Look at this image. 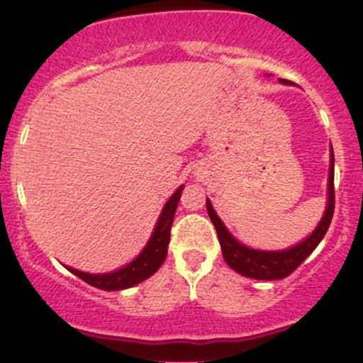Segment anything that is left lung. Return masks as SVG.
<instances>
[{"instance_id":"1","label":"left lung","mask_w":363,"mask_h":363,"mask_svg":"<svg viewBox=\"0 0 363 363\" xmlns=\"http://www.w3.org/2000/svg\"><path fill=\"white\" fill-rule=\"evenodd\" d=\"M281 83H290L283 80ZM206 210L213 222L216 234H218L220 245H222L223 259L242 277L254 278V280H281L290 273H294L298 266L306 261V257L318 247L323 237L326 235L329 223H331L333 213H335V153L331 148V157H329V177H328V205L323 218L315 230L302 240L301 244L291 245L290 249L283 251H257L247 245L240 244L230 232L227 230L222 220L215 213L211 201L206 198Z\"/></svg>"}]
</instances>
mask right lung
Masks as SVG:
<instances>
[{
  "mask_svg": "<svg viewBox=\"0 0 363 363\" xmlns=\"http://www.w3.org/2000/svg\"><path fill=\"white\" fill-rule=\"evenodd\" d=\"M184 189V186H181L179 189L169 198V201L165 203L162 215L158 216V222L155 225V230H153L152 237H150L148 244L145 245V249L136 259H133L129 264L124 268L116 269L112 273H104V274H91V273H83L78 269L66 268L69 269L73 274H77L78 278H82L83 281H86L89 285L95 286V289L101 290H124L129 286H135L147 278L152 277L162 266V262L167 257V245L170 242V227H172L174 215H176L177 203L181 199V193Z\"/></svg>",
  "mask_w": 363,
  "mask_h": 363,
  "instance_id": "obj_1",
  "label": "right lung"
}]
</instances>
